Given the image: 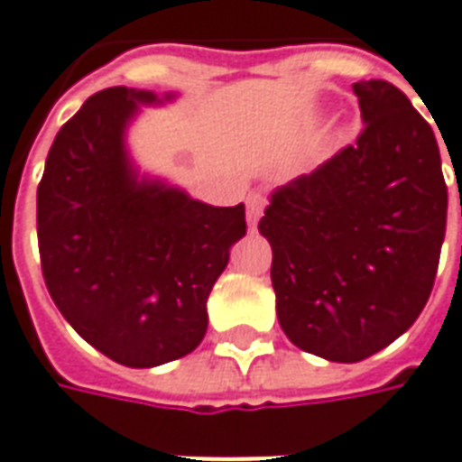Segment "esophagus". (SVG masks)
Instances as JSON below:
<instances>
[{
    "label": "esophagus",
    "mask_w": 462,
    "mask_h": 462,
    "mask_svg": "<svg viewBox=\"0 0 462 462\" xmlns=\"http://www.w3.org/2000/svg\"><path fill=\"white\" fill-rule=\"evenodd\" d=\"M264 198L260 195V192H250L247 195V225H250V230H254L257 227V222H260V217H263L264 212Z\"/></svg>",
    "instance_id": "1"
}]
</instances>
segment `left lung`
Masks as SVG:
<instances>
[{
  "mask_svg": "<svg viewBox=\"0 0 462 462\" xmlns=\"http://www.w3.org/2000/svg\"><path fill=\"white\" fill-rule=\"evenodd\" d=\"M353 92L365 119L355 144L273 192L257 225L280 328L332 363L365 360L418 320L448 217L433 127L385 79Z\"/></svg>",
  "mask_w": 462,
  "mask_h": 462,
  "instance_id": "8db88e82",
  "label": "left lung"
}]
</instances>
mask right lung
Returning <instances> with one entry per match:
<instances>
[{
    "instance_id": "add662e5",
    "label": "right lung",
    "mask_w": 462,
    "mask_h": 462,
    "mask_svg": "<svg viewBox=\"0 0 462 462\" xmlns=\"http://www.w3.org/2000/svg\"><path fill=\"white\" fill-rule=\"evenodd\" d=\"M150 92L109 87L51 142L37 187L42 275L64 320L109 360L154 367L192 353L208 298L247 232L245 208H212L137 180L125 127Z\"/></svg>"
}]
</instances>
